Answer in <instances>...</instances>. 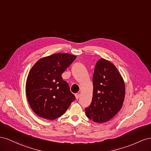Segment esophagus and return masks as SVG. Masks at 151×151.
Here are the masks:
<instances>
[{"instance_id": "obj_1", "label": "esophagus", "mask_w": 151, "mask_h": 151, "mask_svg": "<svg viewBox=\"0 0 151 151\" xmlns=\"http://www.w3.org/2000/svg\"><path fill=\"white\" fill-rule=\"evenodd\" d=\"M75 96H76V98L77 99H78L79 98V96H80V94H79V93H76V94H75Z\"/></svg>"}]
</instances>
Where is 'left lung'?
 <instances>
[{
    "label": "left lung",
    "instance_id": "8db88e82",
    "mask_svg": "<svg viewBox=\"0 0 151 151\" xmlns=\"http://www.w3.org/2000/svg\"><path fill=\"white\" fill-rule=\"evenodd\" d=\"M93 83L92 102L85 109L86 115L94 122H106L122 108L125 94L124 81L111 62L101 58L96 64Z\"/></svg>",
    "mask_w": 151,
    "mask_h": 151
}]
</instances>
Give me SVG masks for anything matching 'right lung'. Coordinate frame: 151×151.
Segmentation results:
<instances>
[{
	"label": "right lung",
	"instance_id": "obj_1",
	"mask_svg": "<svg viewBox=\"0 0 151 151\" xmlns=\"http://www.w3.org/2000/svg\"><path fill=\"white\" fill-rule=\"evenodd\" d=\"M76 56L55 53L40 59L31 68L26 83V96L40 117L53 120L61 116L76 98L62 74Z\"/></svg>",
	"mask_w": 151,
	"mask_h": 151
}]
</instances>
